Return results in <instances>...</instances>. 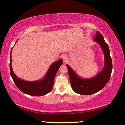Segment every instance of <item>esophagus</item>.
I'll list each match as a JSON object with an SVG mask.
<instances>
[{
    "label": "esophagus",
    "instance_id": "esophagus-1",
    "mask_svg": "<svg viewBox=\"0 0 125 125\" xmlns=\"http://www.w3.org/2000/svg\"><path fill=\"white\" fill-rule=\"evenodd\" d=\"M67 58H68V57H67V54H63L62 56V58L63 59V61H64V63H67V59H68Z\"/></svg>",
    "mask_w": 125,
    "mask_h": 125
}]
</instances>
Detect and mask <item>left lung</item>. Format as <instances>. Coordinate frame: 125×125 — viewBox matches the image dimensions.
Wrapping results in <instances>:
<instances>
[{
  "label": "left lung",
  "mask_w": 125,
  "mask_h": 125,
  "mask_svg": "<svg viewBox=\"0 0 125 125\" xmlns=\"http://www.w3.org/2000/svg\"><path fill=\"white\" fill-rule=\"evenodd\" d=\"M94 41L100 45L104 54V65L98 74L88 79L82 78L69 65H66L72 88L75 93L80 95H89L98 92L106 85L111 76L113 64L108 45L106 43L103 35L98 31H96Z\"/></svg>",
  "instance_id": "obj_1"
}]
</instances>
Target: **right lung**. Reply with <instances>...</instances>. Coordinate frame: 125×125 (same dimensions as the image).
Returning a JSON list of instances; mask_svg holds the SVG:
<instances>
[{"label": "right lung", "instance_id": "obj_1", "mask_svg": "<svg viewBox=\"0 0 125 125\" xmlns=\"http://www.w3.org/2000/svg\"><path fill=\"white\" fill-rule=\"evenodd\" d=\"M12 49L10 54V73L15 84L19 89L25 94L35 96H43L50 93L53 86L55 76L59 68L63 62L62 59L56 61L50 65L43 78L35 81H26L19 78L12 71L11 65Z\"/></svg>", "mask_w": 125, "mask_h": 125}]
</instances>
